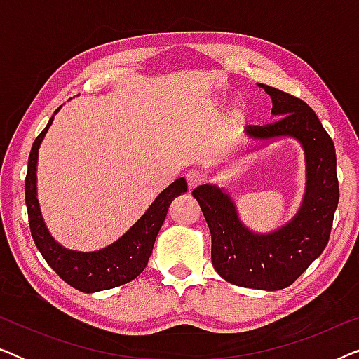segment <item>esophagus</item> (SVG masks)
<instances>
[{"mask_svg": "<svg viewBox=\"0 0 359 359\" xmlns=\"http://www.w3.org/2000/svg\"><path fill=\"white\" fill-rule=\"evenodd\" d=\"M186 183H188L189 189H194L196 186L204 183V175L201 173V171H189V173L186 175Z\"/></svg>", "mask_w": 359, "mask_h": 359, "instance_id": "esophagus-1", "label": "esophagus"}]
</instances>
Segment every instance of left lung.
Instances as JSON below:
<instances>
[{"instance_id":"8db88e82","label":"left lung","mask_w":359,"mask_h":359,"mask_svg":"<svg viewBox=\"0 0 359 359\" xmlns=\"http://www.w3.org/2000/svg\"><path fill=\"white\" fill-rule=\"evenodd\" d=\"M259 86L271 96V112L278 119L264 126H247V134L258 139L292 135L301 140L309 181L299 214L286 227L257 235L243 227L233 203L217 186H198L193 196L209 225L210 258L219 276L235 286L279 291L291 286L327 247L340 188L335 145L316 112L289 93Z\"/></svg>"}]
</instances>
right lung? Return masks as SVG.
Here are the masks:
<instances>
[{"label":"right lung","instance_id":"add662e5","mask_svg":"<svg viewBox=\"0 0 359 359\" xmlns=\"http://www.w3.org/2000/svg\"><path fill=\"white\" fill-rule=\"evenodd\" d=\"M57 111L53 114H57ZM52 121L53 117L48 121L46 129L34 140L27 161L26 183H24L29 227H31L34 243H36L43 259L48 263V266L63 281L78 291L97 292L130 283L132 279H135L144 271L147 263H149L155 238L161 225H163L171 201L188 189L186 181L184 178H180L161 191L149 210L134 224V227L109 247L93 253H78L65 250L48 235L36 198L37 151Z\"/></svg>","mask_w":359,"mask_h":359}]
</instances>
